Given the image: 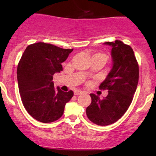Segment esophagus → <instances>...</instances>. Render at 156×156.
<instances>
[{
    "label": "esophagus",
    "mask_w": 156,
    "mask_h": 156,
    "mask_svg": "<svg viewBox=\"0 0 156 156\" xmlns=\"http://www.w3.org/2000/svg\"><path fill=\"white\" fill-rule=\"evenodd\" d=\"M82 93H83V92H82V91H80V90H76L74 92L75 95H79V94H81Z\"/></svg>",
    "instance_id": "obj_1"
}]
</instances>
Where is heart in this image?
I'll return each instance as SVG.
<instances>
[{
    "instance_id": "1",
    "label": "heart",
    "mask_w": 156,
    "mask_h": 156,
    "mask_svg": "<svg viewBox=\"0 0 156 156\" xmlns=\"http://www.w3.org/2000/svg\"><path fill=\"white\" fill-rule=\"evenodd\" d=\"M96 55H104V56L106 57V55H104V54H102V53H98V54H96Z\"/></svg>"
}]
</instances>
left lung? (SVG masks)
I'll use <instances>...</instances> for the list:
<instances>
[{"instance_id":"8db88e82","label":"left lung","mask_w":156,"mask_h":156,"mask_svg":"<svg viewBox=\"0 0 156 156\" xmlns=\"http://www.w3.org/2000/svg\"><path fill=\"white\" fill-rule=\"evenodd\" d=\"M112 48L113 66L100 89H107L103 99L90 94L92 103L87 108V116L98 125L113 124L124 115L129 108L139 81V65L131 47L116 40L105 42Z\"/></svg>"}]
</instances>
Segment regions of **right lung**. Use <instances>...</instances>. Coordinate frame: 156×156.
I'll return each mask as SVG.
<instances>
[{"instance_id": "add662e5", "label": "right lung", "mask_w": 156, "mask_h": 156, "mask_svg": "<svg viewBox=\"0 0 156 156\" xmlns=\"http://www.w3.org/2000/svg\"><path fill=\"white\" fill-rule=\"evenodd\" d=\"M73 49L44 42L28 45L17 66V82L23 104L35 119L49 123L58 119L74 93L54 87L53 76L62 71V63Z\"/></svg>"}]
</instances>
